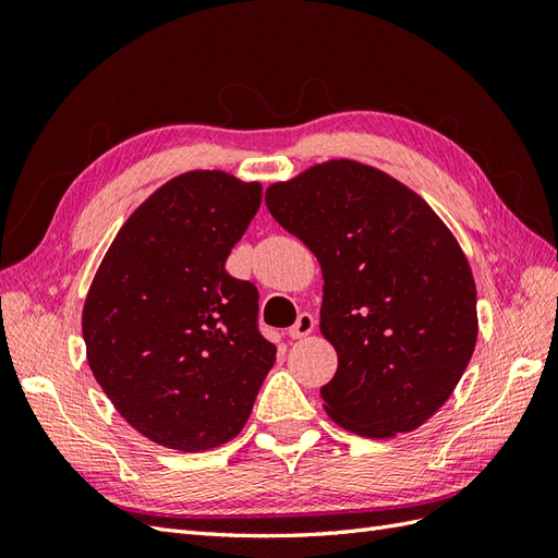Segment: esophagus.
<instances>
[{"label":"esophagus","mask_w":558,"mask_h":558,"mask_svg":"<svg viewBox=\"0 0 558 558\" xmlns=\"http://www.w3.org/2000/svg\"><path fill=\"white\" fill-rule=\"evenodd\" d=\"M314 326H316V318L307 312H302L295 324L289 328V335L293 337V340H300V337H307L314 330Z\"/></svg>","instance_id":"34e87169"}]
</instances>
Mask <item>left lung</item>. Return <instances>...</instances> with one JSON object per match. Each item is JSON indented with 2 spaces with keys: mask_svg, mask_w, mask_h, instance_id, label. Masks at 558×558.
<instances>
[{
  "mask_svg": "<svg viewBox=\"0 0 558 558\" xmlns=\"http://www.w3.org/2000/svg\"><path fill=\"white\" fill-rule=\"evenodd\" d=\"M265 205L324 272L320 335L337 373L320 388L361 437L416 430L442 408L477 344V289L463 248L424 197L356 160L272 183Z\"/></svg>",
  "mask_w": 558,
  "mask_h": 558,
  "instance_id": "obj_1",
  "label": "left lung"
}]
</instances>
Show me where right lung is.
Here are the masks:
<instances>
[{
	"label": "right lung",
	"instance_id": "right-lung-1",
	"mask_svg": "<svg viewBox=\"0 0 558 558\" xmlns=\"http://www.w3.org/2000/svg\"><path fill=\"white\" fill-rule=\"evenodd\" d=\"M263 199L258 181L179 174L118 230L83 305L97 384L150 442L207 451L230 442L277 359L258 332V291L226 272Z\"/></svg>",
	"mask_w": 558,
	"mask_h": 558
}]
</instances>
